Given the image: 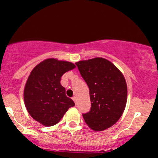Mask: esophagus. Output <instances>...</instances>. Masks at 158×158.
<instances>
[{
    "mask_svg": "<svg viewBox=\"0 0 158 158\" xmlns=\"http://www.w3.org/2000/svg\"><path fill=\"white\" fill-rule=\"evenodd\" d=\"M72 98H73V101H74V102L76 104V102H77V98H76V96H73Z\"/></svg>",
    "mask_w": 158,
    "mask_h": 158,
    "instance_id": "esophagus-1",
    "label": "esophagus"
}]
</instances>
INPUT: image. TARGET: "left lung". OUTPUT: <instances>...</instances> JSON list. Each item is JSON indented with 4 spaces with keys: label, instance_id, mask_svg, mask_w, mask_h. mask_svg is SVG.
<instances>
[{
    "label": "left lung",
    "instance_id": "left-lung-1",
    "mask_svg": "<svg viewBox=\"0 0 158 158\" xmlns=\"http://www.w3.org/2000/svg\"><path fill=\"white\" fill-rule=\"evenodd\" d=\"M89 89L91 109L82 114L92 130L103 131L118 121L127 102V85L122 73L103 58L76 63Z\"/></svg>",
    "mask_w": 158,
    "mask_h": 158
}]
</instances>
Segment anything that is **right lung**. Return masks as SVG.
Returning <instances> with one entry per match:
<instances>
[{
  "mask_svg": "<svg viewBox=\"0 0 158 158\" xmlns=\"http://www.w3.org/2000/svg\"><path fill=\"white\" fill-rule=\"evenodd\" d=\"M76 67L73 63L48 59L30 73L24 88V102L29 114L45 126H52L75 106L60 84L62 76Z\"/></svg>",
  "mask_w": 158,
  "mask_h": 158,
  "instance_id": "1",
  "label": "right lung"
}]
</instances>
